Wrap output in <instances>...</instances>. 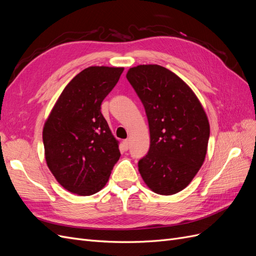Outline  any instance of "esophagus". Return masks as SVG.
<instances>
[{
    "instance_id": "esophagus-1",
    "label": "esophagus",
    "mask_w": 256,
    "mask_h": 256,
    "mask_svg": "<svg viewBox=\"0 0 256 256\" xmlns=\"http://www.w3.org/2000/svg\"><path fill=\"white\" fill-rule=\"evenodd\" d=\"M122 144H124V147H125V150L129 148V140H128V138H126V140H124Z\"/></svg>"
}]
</instances>
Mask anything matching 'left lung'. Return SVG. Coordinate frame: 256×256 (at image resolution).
Wrapping results in <instances>:
<instances>
[{
    "label": "left lung",
    "mask_w": 256,
    "mask_h": 256,
    "mask_svg": "<svg viewBox=\"0 0 256 256\" xmlns=\"http://www.w3.org/2000/svg\"><path fill=\"white\" fill-rule=\"evenodd\" d=\"M126 76L144 106L150 134L138 172L154 193L175 194L205 160L210 132L207 115L193 90L164 67L138 65Z\"/></svg>",
    "instance_id": "1"
}]
</instances>
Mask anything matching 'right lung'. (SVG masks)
I'll list each match as a JSON object with an SVG mask.
<instances>
[{
  "label": "right lung",
  "mask_w": 256,
  "mask_h": 256,
  "mask_svg": "<svg viewBox=\"0 0 256 256\" xmlns=\"http://www.w3.org/2000/svg\"><path fill=\"white\" fill-rule=\"evenodd\" d=\"M122 72V67L85 68L66 85L44 122L47 166L69 192L95 194L120 157L118 142L100 109Z\"/></svg>",
  "instance_id": "obj_1"
}]
</instances>
